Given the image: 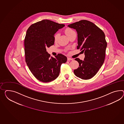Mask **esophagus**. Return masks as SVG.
<instances>
[{"mask_svg": "<svg viewBox=\"0 0 124 124\" xmlns=\"http://www.w3.org/2000/svg\"><path fill=\"white\" fill-rule=\"evenodd\" d=\"M73 58H70V57H67V60L68 61H70V60H73Z\"/></svg>", "mask_w": 124, "mask_h": 124, "instance_id": "obj_1", "label": "esophagus"}]
</instances>
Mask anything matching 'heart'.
Listing matches in <instances>:
<instances>
[{
    "label": "heart",
    "mask_w": 124,
    "mask_h": 124,
    "mask_svg": "<svg viewBox=\"0 0 124 124\" xmlns=\"http://www.w3.org/2000/svg\"><path fill=\"white\" fill-rule=\"evenodd\" d=\"M75 32L73 31V30H72L70 28H67L66 29V30L65 31V33L68 37H69L70 35H71V34H72ZM59 35H60V34L58 33H57L54 35V41L55 42L57 41L58 39L59 38Z\"/></svg>",
    "instance_id": "obj_1"
}]
</instances>
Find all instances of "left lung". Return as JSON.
<instances>
[{"instance_id":"8db88e82","label":"left lung","mask_w":124,"mask_h":124,"mask_svg":"<svg viewBox=\"0 0 124 124\" xmlns=\"http://www.w3.org/2000/svg\"><path fill=\"white\" fill-rule=\"evenodd\" d=\"M76 30L78 34L77 49L84 52V61L76 58L79 67L74 70L77 77L89 79L95 75L105 60L107 43L104 33L93 23L83 20L68 25Z\"/></svg>"}]
</instances>
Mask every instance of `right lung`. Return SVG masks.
<instances>
[{
    "label": "right lung",
    "instance_id": "add662e5",
    "mask_svg": "<svg viewBox=\"0 0 124 124\" xmlns=\"http://www.w3.org/2000/svg\"><path fill=\"white\" fill-rule=\"evenodd\" d=\"M64 24L48 20H43L31 25L24 39L25 61L29 69L39 80L49 82L59 76L61 65L67 57L58 54L51 57L46 48L54 45V34Z\"/></svg>",
    "mask_w": 124,
    "mask_h": 124
}]
</instances>
